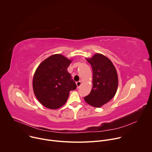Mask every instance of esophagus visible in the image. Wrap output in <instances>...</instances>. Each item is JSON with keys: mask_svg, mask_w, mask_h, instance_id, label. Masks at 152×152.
<instances>
[{"mask_svg": "<svg viewBox=\"0 0 152 152\" xmlns=\"http://www.w3.org/2000/svg\"><path fill=\"white\" fill-rule=\"evenodd\" d=\"M76 83V85H77V88H79L80 87V86L81 85V82L80 81H78Z\"/></svg>", "mask_w": 152, "mask_h": 152, "instance_id": "obj_1", "label": "esophagus"}]
</instances>
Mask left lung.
I'll use <instances>...</instances> for the list:
<instances>
[{"label": "left lung", "instance_id": "8db88e82", "mask_svg": "<svg viewBox=\"0 0 152 152\" xmlns=\"http://www.w3.org/2000/svg\"><path fill=\"white\" fill-rule=\"evenodd\" d=\"M93 70V88L84 97L88 104L100 107L115 96L118 86V76L112 62L105 56L97 53L86 59Z\"/></svg>", "mask_w": 152, "mask_h": 152}]
</instances>
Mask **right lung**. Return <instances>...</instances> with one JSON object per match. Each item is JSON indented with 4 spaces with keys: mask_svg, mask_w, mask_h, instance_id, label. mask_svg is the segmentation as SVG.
Listing matches in <instances>:
<instances>
[{
    "mask_svg": "<svg viewBox=\"0 0 152 152\" xmlns=\"http://www.w3.org/2000/svg\"><path fill=\"white\" fill-rule=\"evenodd\" d=\"M71 60L55 54L43 61L33 78V89L38 101L45 107L56 110L67 102L76 84L67 72Z\"/></svg>",
    "mask_w": 152,
    "mask_h": 152,
    "instance_id": "right-lung-1",
    "label": "right lung"
}]
</instances>
